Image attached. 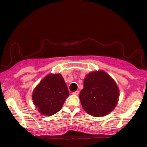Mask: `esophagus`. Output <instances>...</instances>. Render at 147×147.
Here are the masks:
<instances>
[{
    "label": "esophagus",
    "instance_id": "obj_1",
    "mask_svg": "<svg viewBox=\"0 0 147 147\" xmlns=\"http://www.w3.org/2000/svg\"><path fill=\"white\" fill-rule=\"evenodd\" d=\"M73 94H74V95H78V94H79V91H78V90H77V91L74 92H73Z\"/></svg>",
    "mask_w": 147,
    "mask_h": 147
}]
</instances>
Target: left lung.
I'll list each match as a JSON object with an SVG mask.
<instances>
[{
	"instance_id": "obj_1",
	"label": "left lung",
	"mask_w": 147,
	"mask_h": 147,
	"mask_svg": "<svg viewBox=\"0 0 147 147\" xmlns=\"http://www.w3.org/2000/svg\"><path fill=\"white\" fill-rule=\"evenodd\" d=\"M80 99L85 111L94 116H104L116 107L119 90L115 82L103 71L86 76Z\"/></svg>"
}]
</instances>
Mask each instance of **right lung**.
Masks as SVG:
<instances>
[{
    "instance_id": "right-lung-1",
    "label": "right lung",
    "mask_w": 147,
    "mask_h": 147,
    "mask_svg": "<svg viewBox=\"0 0 147 147\" xmlns=\"http://www.w3.org/2000/svg\"><path fill=\"white\" fill-rule=\"evenodd\" d=\"M69 96L67 86L60 74H50L34 90L32 98L40 113L51 116L61 109Z\"/></svg>"
}]
</instances>
